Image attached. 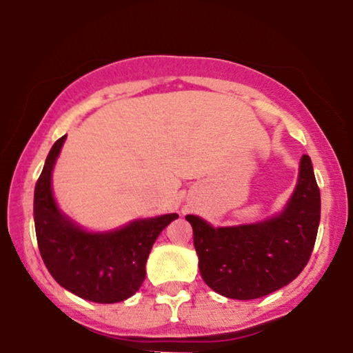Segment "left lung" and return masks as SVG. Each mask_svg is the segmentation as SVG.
<instances>
[{
  "label": "left lung",
  "instance_id": "1",
  "mask_svg": "<svg viewBox=\"0 0 353 353\" xmlns=\"http://www.w3.org/2000/svg\"><path fill=\"white\" fill-rule=\"evenodd\" d=\"M320 214L312 161L302 156L296 188L278 214L233 226H214L201 216L186 215L202 279L212 291L238 301L268 296L288 286L310 259Z\"/></svg>",
  "mask_w": 353,
  "mask_h": 353
}]
</instances>
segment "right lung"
<instances>
[{"mask_svg": "<svg viewBox=\"0 0 353 353\" xmlns=\"http://www.w3.org/2000/svg\"><path fill=\"white\" fill-rule=\"evenodd\" d=\"M65 138L52 144L35 186L33 220L41 259L62 288L85 301H127L146 278L152 244L178 215L134 219L105 231L83 228L61 210L52 192V170Z\"/></svg>", "mask_w": 353, "mask_h": 353, "instance_id": "right-lung-1", "label": "right lung"}]
</instances>
